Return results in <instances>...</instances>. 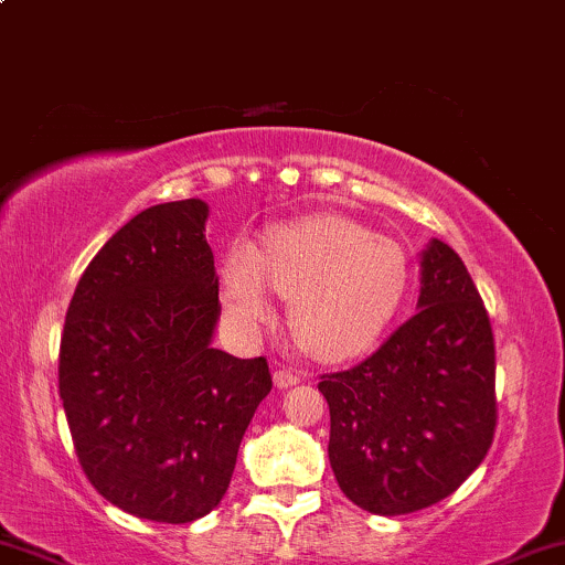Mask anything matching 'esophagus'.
<instances>
[{
    "label": "esophagus",
    "mask_w": 565,
    "mask_h": 565,
    "mask_svg": "<svg viewBox=\"0 0 565 565\" xmlns=\"http://www.w3.org/2000/svg\"><path fill=\"white\" fill-rule=\"evenodd\" d=\"M300 373L291 371V369H276L274 371V384L278 386V390H287V386H295L300 384Z\"/></svg>",
    "instance_id": "esophagus-1"
}]
</instances>
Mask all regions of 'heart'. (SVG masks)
Masks as SVG:
<instances>
[{
  "instance_id": "heart-1",
  "label": "heart",
  "mask_w": 565,
  "mask_h": 565,
  "mask_svg": "<svg viewBox=\"0 0 565 565\" xmlns=\"http://www.w3.org/2000/svg\"><path fill=\"white\" fill-rule=\"evenodd\" d=\"M411 281L397 242L339 215L276 226L263 255L239 242L223 263V302L231 321L253 334L274 316V286L291 300V329L323 360L369 350L403 305Z\"/></svg>"
}]
</instances>
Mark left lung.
I'll list each match as a JSON object with an SVG mask.
<instances>
[{
  "label": "left lung",
  "instance_id": "8db88e82",
  "mask_svg": "<svg viewBox=\"0 0 565 565\" xmlns=\"http://www.w3.org/2000/svg\"><path fill=\"white\" fill-rule=\"evenodd\" d=\"M329 460L363 511L403 515L445 500L494 439V337L463 260L434 239L418 312L355 369L323 373Z\"/></svg>",
  "mask_w": 565,
  "mask_h": 565
}]
</instances>
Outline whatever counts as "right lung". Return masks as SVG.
<instances>
[{
    "label": "right lung",
    "instance_id": "right-lung-1",
    "mask_svg": "<svg viewBox=\"0 0 565 565\" xmlns=\"http://www.w3.org/2000/svg\"><path fill=\"white\" fill-rule=\"evenodd\" d=\"M202 200L147 207L88 263L60 342L86 479L136 519L189 523L226 494L268 360L210 348L221 316Z\"/></svg>",
    "mask_w": 565,
    "mask_h": 565
}]
</instances>
